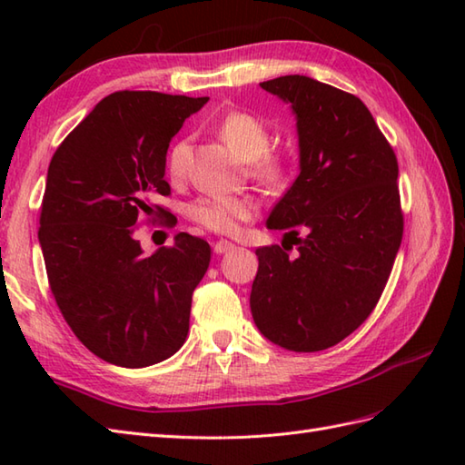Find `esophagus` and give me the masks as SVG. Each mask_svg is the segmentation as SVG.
<instances>
[{"instance_id":"1","label":"esophagus","mask_w":465,"mask_h":465,"mask_svg":"<svg viewBox=\"0 0 465 465\" xmlns=\"http://www.w3.org/2000/svg\"><path fill=\"white\" fill-rule=\"evenodd\" d=\"M233 248H235V245H233L232 242H227V240H220V242H215V243H213V252H215V253L232 252Z\"/></svg>"}]
</instances>
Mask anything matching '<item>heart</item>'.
I'll list each match as a JSON object with an SVG mask.
<instances>
[{"label":"heart","mask_w":465,"mask_h":465,"mask_svg":"<svg viewBox=\"0 0 465 465\" xmlns=\"http://www.w3.org/2000/svg\"><path fill=\"white\" fill-rule=\"evenodd\" d=\"M222 140L232 150L248 160V172L268 192H283L293 180L295 160L292 152L270 147L272 130L260 115L252 112H230L217 125ZM187 142L180 140L167 153V172L182 177L185 172ZM258 213V203L252 195H200L187 205V217L197 225L215 233L238 232L240 223L250 222Z\"/></svg>","instance_id":"obj_1"}]
</instances>
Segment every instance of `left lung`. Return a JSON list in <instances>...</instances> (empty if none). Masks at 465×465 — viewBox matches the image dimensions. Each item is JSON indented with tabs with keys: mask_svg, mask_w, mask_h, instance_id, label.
<instances>
[{
	"mask_svg": "<svg viewBox=\"0 0 465 465\" xmlns=\"http://www.w3.org/2000/svg\"><path fill=\"white\" fill-rule=\"evenodd\" d=\"M260 85L298 115L302 172L268 220L282 245L255 250L252 315L282 348L322 351L370 318L390 280L403 238L398 157L353 94L305 75Z\"/></svg>",
	"mask_w": 465,
	"mask_h": 465,
	"instance_id": "8db88e82",
	"label": "left lung"
}]
</instances>
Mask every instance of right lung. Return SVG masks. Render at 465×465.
<instances>
[{
  "label": "right lung",
  "instance_id": "add662e5",
  "mask_svg": "<svg viewBox=\"0 0 465 465\" xmlns=\"http://www.w3.org/2000/svg\"><path fill=\"white\" fill-rule=\"evenodd\" d=\"M210 97L115 92L59 143L39 213L49 290L87 350L122 368H145L182 348L192 293L212 260L210 243L177 233L145 258L140 223L173 227L155 203L172 193L165 153L185 117Z\"/></svg>",
  "mask_w": 465,
  "mask_h": 465
}]
</instances>
